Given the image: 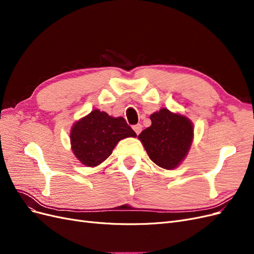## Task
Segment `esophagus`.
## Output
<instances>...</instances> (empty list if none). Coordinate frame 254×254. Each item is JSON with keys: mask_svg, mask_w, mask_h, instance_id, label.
<instances>
[{"mask_svg": "<svg viewBox=\"0 0 254 254\" xmlns=\"http://www.w3.org/2000/svg\"><path fill=\"white\" fill-rule=\"evenodd\" d=\"M132 128H133L134 132H135L136 134H140V133H141V131H142V125H141V124H136V125H134Z\"/></svg>", "mask_w": 254, "mask_h": 254, "instance_id": "34e87169", "label": "esophagus"}]
</instances>
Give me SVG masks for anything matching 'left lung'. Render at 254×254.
<instances>
[{
  "instance_id": "obj_1",
  "label": "left lung",
  "mask_w": 254,
  "mask_h": 254,
  "mask_svg": "<svg viewBox=\"0 0 254 254\" xmlns=\"http://www.w3.org/2000/svg\"><path fill=\"white\" fill-rule=\"evenodd\" d=\"M151 126L139 134L150 160L165 170H173L187 157L194 128L187 117L162 108L150 115Z\"/></svg>"
}]
</instances>
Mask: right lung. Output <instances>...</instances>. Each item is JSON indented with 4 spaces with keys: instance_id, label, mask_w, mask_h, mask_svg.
<instances>
[{
    "instance_id": "right-lung-1",
    "label": "right lung",
    "mask_w": 254,
    "mask_h": 254,
    "mask_svg": "<svg viewBox=\"0 0 254 254\" xmlns=\"http://www.w3.org/2000/svg\"><path fill=\"white\" fill-rule=\"evenodd\" d=\"M129 136H136L124 118H113L95 109L73 125L71 147L80 163L95 167L108 158L117 144Z\"/></svg>"
}]
</instances>
